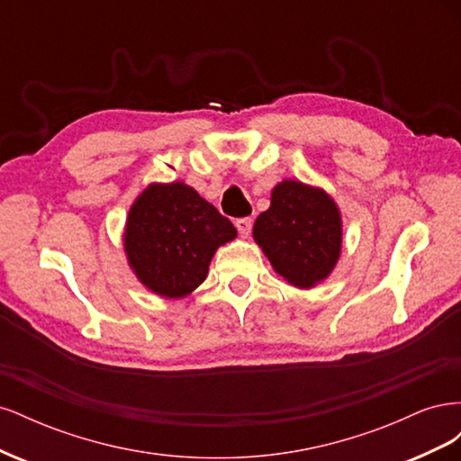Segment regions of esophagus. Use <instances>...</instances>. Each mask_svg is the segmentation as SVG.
<instances>
[{"label":"esophagus","mask_w":461,"mask_h":461,"mask_svg":"<svg viewBox=\"0 0 461 461\" xmlns=\"http://www.w3.org/2000/svg\"><path fill=\"white\" fill-rule=\"evenodd\" d=\"M234 225H236V229H239L240 236H244V239H246V236L249 234V230H252L254 221H252V217H240V219L234 221Z\"/></svg>","instance_id":"esophagus-1"}]
</instances>
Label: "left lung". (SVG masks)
Listing matches in <instances>:
<instances>
[{
  "mask_svg": "<svg viewBox=\"0 0 461 461\" xmlns=\"http://www.w3.org/2000/svg\"><path fill=\"white\" fill-rule=\"evenodd\" d=\"M254 239L278 275L310 288L332 271L340 254V213L323 190L285 180L271 194V207L254 225Z\"/></svg>",
  "mask_w": 461,
  "mask_h": 461,
  "instance_id": "left-lung-1",
  "label": "left lung"
}]
</instances>
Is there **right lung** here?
Masks as SVG:
<instances>
[{
	"label": "right lung",
	"mask_w": 461,
	"mask_h": 461,
	"mask_svg": "<svg viewBox=\"0 0 461 461\" xmlns=\"http://www.w3.org/2000/svg\"><path fill=\"white\" fill-rule=\"evenodd\" d=\"M234 236L232 222L194 188L151 185L131 207L124 249L149 290L183 298L205 281L215 249Z\"/></svg>",
	"instance_id": "1"
}]
</instances>
